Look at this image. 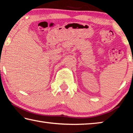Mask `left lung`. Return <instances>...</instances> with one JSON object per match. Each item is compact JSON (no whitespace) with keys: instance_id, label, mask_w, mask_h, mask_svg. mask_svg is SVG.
Masks as SVG:
<instances>
[{"instance_id":"left-lung-1","label":"left lung","mask_w":133,"mask_h":133,"mask_svg":"<svg viewBox=\"0 0 133 133\" xmlns=\"http://www.w3.org/2000/svg\"><path fill=\"white\" fill-rule=\"evenodd\" d=\"M132 62H133V60H132Z\"/></svg>"}]
</instances>
